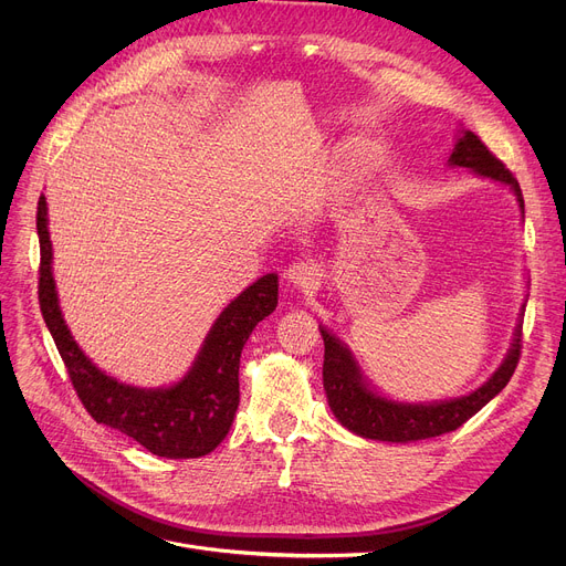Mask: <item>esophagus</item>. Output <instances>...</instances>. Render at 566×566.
<instances>
[{
	"label": "esophagus",
	"instance_id": "esophagus-1",
	"mask_svg": "<svg viewBox=\"0 0 566 566\" xmlns=\"http://www.w3.org/2000/svg\"><path fill=\"white\" fill-rule=\"evenodd\" d=\"M284 277L289 284H293V289L312 291L318 284V268L312 261H295L286 268Z\"/></svg>",
	"mask_w": 566,
	"mask_h": 566
}]
</instances>
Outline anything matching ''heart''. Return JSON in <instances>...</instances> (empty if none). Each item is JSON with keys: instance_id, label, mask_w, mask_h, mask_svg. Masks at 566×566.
<instances>
[{"instance_id": "heart-1", "label": "heart", "mask_w": 566, "mask_h": 566, "mask_svg": "<svg viewBox=\"0 0 566 566\" xmlns=\"http://www.w3.org/2000/svg\"><path fill=\"white\" fill-rule=\"evenodd\" d=\"M355 163H358V156H355Z\"/></svg>"}]
</instances>
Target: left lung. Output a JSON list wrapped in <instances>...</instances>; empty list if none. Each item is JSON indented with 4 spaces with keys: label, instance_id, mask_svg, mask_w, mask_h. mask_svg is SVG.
Instances as JSON below:
<instances>
[{
    "label": "left lung",
    "instance_id": "obj_1",
    "mask_svg": "<svg viewBox=\"0 0 566 566\" xmlns=\"http://www.w3.org/2000/svg\"><path fill=\"white\" fill-rule=\"evenodd\" d=\"M450 167H465L482 178H491L502 186H510L516 195L521 206V213H525V203L521 195V186L514 174L504 167L491 151L486 144L470 130H461L454 151L448 160ZM325 355H323V388L328 395L331 410L335 418L348 431L358 433L369 440L382 442H410V440H424L436 438L442 433H450L468 422L474 412H480L495 395L502 392L504 385L510 382L518 358H521V321L516 325L514 342L507 353V358L493 371V376L480 385L478 390L459 397V399H444V401H429V403H408L395 401L378 395L369 388V382L363 378V371L355 363L353 353L342 344L335 335L318 325Z\"/></svg>",
    "mask_w": 566,
    "mask_h": 566
}]
</instances>
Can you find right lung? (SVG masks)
Here are the masks:
<instances>
[{
    "instance_id": "add662e5",
    "label": "right lung",
    "mask_w": 566,
    "mask_h": 566,
    "mask_svg": "<svg viewBox=\"0 0 566 566\" xmlns=\"http://www.w3.org/2000/svg\"><path fill=\"white\" fill-rule=\"evenodd\" d=\"M36 229L41 243V312L86 412L98 424L130 436L156 457L197 459L213 452L229 433L241 401V350L254 325L277 307V275L268 273L259 277L222 310L181 380L169 388L146 390L107 376L73 339L52 277V241L43 195L39 197Z\"/></svg>"
}]
</instances>
